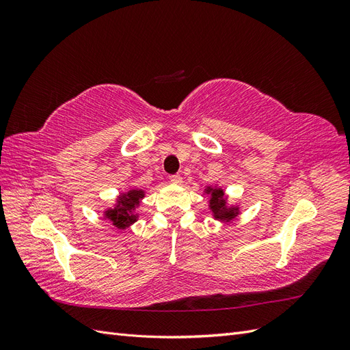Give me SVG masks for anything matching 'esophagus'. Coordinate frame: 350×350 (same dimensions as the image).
I'll return each mask as SVG.
<instances>
[{"label":"esophagus","instance_id":"1","mask_svg":"<svg viewBox=\"0 0 350 350\" xmlns=\"http://www.w3.org/2000/svg\"><path fill=\"white\" fill-rule=\"evenodd\" d=\"M169 181L174 183V184H181V183H183V176H181V175H178V174H175V175H169Z\"/></svg>","mask_w":350,"mask_h":350}]
</instances>
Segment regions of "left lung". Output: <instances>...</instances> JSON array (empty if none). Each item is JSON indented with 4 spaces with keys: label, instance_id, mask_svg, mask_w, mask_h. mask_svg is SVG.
I'll use <instances>...</instances> for the list:
<instances>
[{
    "label": "left lung",
    "instance_id": "8db88e82",
    "mask_svg": "<svg viewBox=\"0 0 350 350\" xmlns=\"http://www.w3.org/2000/svg\"><path fill=\"white\" fill-rule=\"evenodd\" d=\"M210 207L215 211V216L217 219L234 217V210H225V200H224V191H221V189H215V191L211 193Z\"/></svg>",
    "mask_w": 350,
    "mask_h": 350
}]
</instances>
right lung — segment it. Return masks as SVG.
I'll return each mask as SVG.
<instances>
[{"label":"right lung","instance_id":"add662e5","mask_svg":"<svg viewBox=\"0 0 350 350\" xmlns=\"http://www.w3.org/2000/svg\"><path fill=\"white\" fill-rule=\"evenodd\" d=\"M142 197H143L142 189H131L130 193H126V196L121 197L118 206H116L113 210L107 211V217H109L113 221V225L116 228L120 229L129 228L137 219L131 211L134 210L135 204H139Z\"/></svg>","mask_w":350,"mask_h":350}]
</instances>
